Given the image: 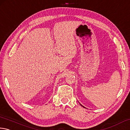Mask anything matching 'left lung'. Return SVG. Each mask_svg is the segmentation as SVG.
<instances>
[{"instance_id":"8db88e82","label":"left lung","mask_w":130,"mask_h":130,"mask_svg":"<svg viewBox=\"0 0 130 130\" xmlns=\"http://www.w3.org/2000/svg\"><path fill=\"white\" fill-rule=\"evenodd\" d=\"M80 105H81V106H82V107H84V106H82V104H80Z\"/></svg>"}]
</instances>
